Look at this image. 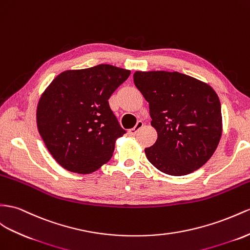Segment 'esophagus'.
I'll list each match as a JSON object with an SVG mask.
<instances>
[{
  "label": "esophagus",
  "instance_id": "obj_1",
  "mask_svg": "<svg viewBox=\"0 0 250 250\" xmlns=\"http://www.w3.org/2000/svg\"><path fill=\"white\" fill-rule=\"evenodd\" d=\"M144 126V123H143V121H137V124L135 125V126H134L133 127V129H131L130 131H129V133L131 134V135H135V134L140 130V129H142V127Z\"/></svg>",
  "mask_w": 250,
  "mask_h": 250
}]
</instances>
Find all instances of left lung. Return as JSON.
Listing matches in <instances>:
<instances>
[{
  "mask_svg": "<svg viewBox=\"0 0 250 250\" xmlns=\"http://www.w3.org/2000/svg\"><path fill=\"white\" fill-rule=\"evenodd\" d=\"M134 83L149 102L158 137L145 152L156 169L173 176L200 169L222 135L221 102L210 85L178 72H136Z\"/></svg>",
  "mask_w": 250,
  "mask_h": 250,
  "instance_id": "obj_1",
  "label": "left lung"
}]
</instances>
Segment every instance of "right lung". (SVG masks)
<instances>
[{
    "instance_id": "obj_1",
    "label": "right lung",
    "mask_w": 250,
    "mask_h": 250,
    "mask_svg": "<svg viewBox=\"0 0 250 250\" xmlns=\"http://www.w3.org/2000/svg\"><path fill=\"white\" fill-rule=\"evenodd\" d=\"M131 72L108 64L66 70L40 98L37 125L47 150L64 169L87 174L110 161L126 133L108 99Z\"/></svg>"
}]
</instances>
